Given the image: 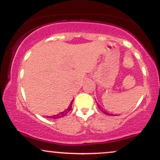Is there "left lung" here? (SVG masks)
Listing matches in <instances>:
<instances>
[{"instance_id":"8db88e82","label":"left lung","mask_w":160,"mask_h":160,"mask_svg":"<svg viewBox=\"0 0 160 160\" xmlns=\"http://www.w3.org/2000/svg\"><path fill=\"white\" fill-rule=\"evenodd\" d=\"M97 105H98V107L99 109H100L101 111H102V112H103L104 113H105V114H107V115H109V116H118V115H117V114H113V113H110L109 112L106 111L105 110H103V108H102V107H100V105H99L98 104H97Z\"/></svg>"}]
</instances>
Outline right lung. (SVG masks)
Wrapping results in <instances>:
<instances>
[{
	"label": "right lung",
	"mask_w": 160,
	"mask_h": 160,
	"mask_svg": "<svg viewBox=\"0 0 160 160\" xmlns=\"http://www.w3.org/2000/svg\"><path fill=\"white\" fill-rule=\"evenodd\" d=\"M73 101H74V100L71 101V103H70V105L68 106V107L67 109L65 110V111L61 112V113H57V114H56V115L50 116V117H50V118H52V119H58V118H61V117H65V116L67 114V113H68V112L71 110V107H72ZM47 117H48V116H47Z\"/></svg>",
	"instance_id": "obj_1"
}]
</instances>
